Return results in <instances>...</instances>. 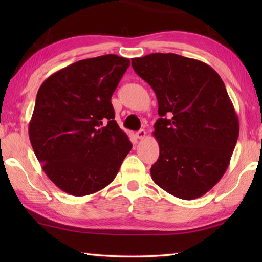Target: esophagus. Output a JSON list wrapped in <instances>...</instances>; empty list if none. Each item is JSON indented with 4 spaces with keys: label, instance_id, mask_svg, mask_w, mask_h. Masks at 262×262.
Returning a JSON list of instances; mask_svg holds the SVG:
<instances>
[{
    "label": "esophagus",
    "instance_id": "esophagus-1",
    "mask_svg": "<svg viewBox=\"0 0 262 262\" xmlns=\"http://www.w3.org/2000/svg\"><path fill=\"white\" fill-rule=\"evenodd\" d=\"M145 135H147V132H145L144 129H140L139 132H136V137H137V139H140V140L144 139Z\"/></svg>",
    "mask_w": 262,
    "mask_h": 262
}]
</instances>
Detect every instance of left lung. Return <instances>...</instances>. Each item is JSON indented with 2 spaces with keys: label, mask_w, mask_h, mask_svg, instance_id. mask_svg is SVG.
I'll return each instance as SVG.
<instances>
[{
  "label": "left lung",
  "mask_w": 262,
  "mask_h": 262,
  "mask_svg": "<svg viewBox=\"0 0 262 262\" xmlns=\"http://www.w3.org/2000/svg\"><path fill=\"white\" fill-rule=\"evenodd\" d=\"M158 101L154 136L159 157L150 168L159 187L193 200L219 183L230 164L239 120L220 75L202 61L173 53L132 59Z\"/></svg>",
  "instance_id": "1"
}]
</instances>
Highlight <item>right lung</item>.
<instances>
[{"label": "right lung", "mask_w": 262, "mask_h": 262, "mask_svg": "<svg viewBox=\"0 0 262 262\" xmlns=\"http://www.w3.org/2000/svg\"><path fill=\"white\" fill-rule=\"evenodd\" d=\"M129 59L114 54L75 62L39 88L29 136L46 176L74 196L111 184L132 150L111 98Z\"/></svg>", "instance_id": "add662e5"}]
</instances>
